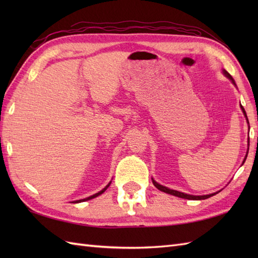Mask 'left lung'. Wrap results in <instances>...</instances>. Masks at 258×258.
<instances>
[{
  "mask_svg": "<svg viewBox=\"0 0 258 258\" xmlns=\"http://www.w3.org/2000/svg\"><path fill=\"white\" fill-rule=\"evenodd\" d=\"M224 72V74H225L227 78L229 79V80H232V82L233 83L235 84V82H234V80H233V78L231 75L228 74V72H226L225 70L223 71ZM240 107H242V109H243V113H244V115H245V117H246V119H247V115H246V112H245V109H244V107L240 105ZM247 123H248V119H247ZM249 146V145H248ZM247 154H248V151H247ZM247 154H246V156H245V158H244V162H245V160H246V157H247ZM243 162V163H244ZM152 180H153V184H154V186L156 188H158L160 190H162V191H164V193H167V194H171V195H174V196H177V197H180V199H185V200H206V199H208V197H211V196H213V195H215V194H217V193H214V194H210V195H202V196H194V195H188V194H185V193H182V191H178V190H174V189H171V188H167V187H165V186H163V185H160L158 183H156L154 179L152 178Z\"/></svg>",
  "mask_w": 258,
  "mask_h": 258,
  "instance_id": "left-lung-1",
  "label": "left lung"
}]
</instances>
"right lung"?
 Instances as JSON below:
<instances>
[{"label": "right lung", "instance_id": "add662e5", "mask_svg": "<svg viewBox=\"0 0 258 258\" xmlns=\"http://www.w3.org/2000/svg\"><path fill=\"white\" fill-rule=\"evenodd\" d=\"M109 184H111V183H109ZM109 184L106 186V187L105 188H103L101 191H98V193H96V194H94V195H92V196H90V197H86V199H84V200H80V201H75L74 203H81V202H84V201H89V200H92V199H94V197H96V196H98V195H101L102 193H104V191H105L106 190V188L108 187V186H109Z\"/></svg>", "mask_w": 258, "mask_h": 258}]
</instances>
